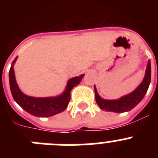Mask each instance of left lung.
<instances>
[{"label": "left lung", "instance_id": "8db88e82", "mask_svg": "<svg viewBox=\"0 0 158 158\" xmlns=\"http://www.w3.org/2000/svg\"><path fill=\"white\" fill-rule=\"evenodd\" d=\"M151 81V64L150 60L148 61L147 66L146 69V73L142 81L141 82L136 89L133 92L121 96L120 98L116 100H106L102 98L99 95L96 86L94 85L95 97L97 105L100 109L106 111H111L115 113H123L131 111L144 98L146 94L149 86Z\"/></svg>", "mask_w": 158, "mask_h": 158}]
</instances>
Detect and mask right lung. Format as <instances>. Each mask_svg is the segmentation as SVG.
<instances>
[{
	"label": "right lung",
	"instance_id": "add662e5",
	"mask_svg": "<svg viewBox=\"0 0 158 158\" xmlns=\"http://www.w3.org/2000/svg\"><path fill=\"white\" fill-rule=\"evenodd\" d=\"M17 58L18 56L13 60L8 73L10 90L14 100L24 111L36 117H51L65 111L70 100L71 90L81 83L85 74L69 79L63 93L58 96L47 97L27 96L20 90L16 80L13 67Z\"/></svg>",
	"mask_w": 158,
	"mask_h": 158
}]
</instances>
